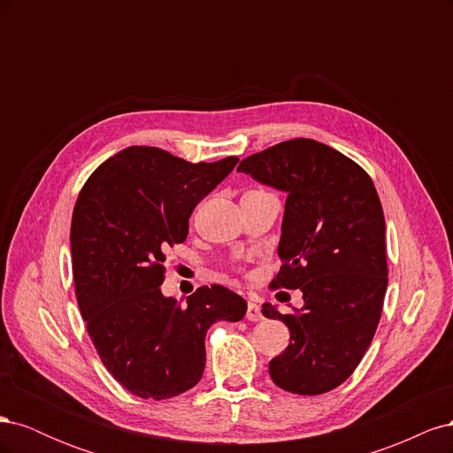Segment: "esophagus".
<instances>
[{"label": "esophagus", "instance_id": "1", "mask_svg": "<svg viewBox=\"0 0 453 453\" xmlns=\"http://www.w3.org/2000/svg\"><path fill=\"white\" fill-rule=\"evenodd\" d=\"M245 318H248L250 321L263 319V311H260V306L255 303H248V313H245Z\"/></svg>", "mask_w": 453, "mask_h": 453}]
</instances>
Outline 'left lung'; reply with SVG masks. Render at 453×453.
<instances>
[{
	"label": "left lung",
	"mask_w": 453,
	"mask_h": 453,
	"mask_svg": "<svg viewBox=\"0 0 453 453\" xmlns=\"http://www.w3.org/2000/svg\"><path fill=\"white\" fill-rule=\"evenodd\" d=\"M238 172L287 195L272 287L303 291L304 306L268 319L291 342L270 361L278 388L321 395L346 381L374 338L388 291L386 219L368 173L315 140H291L240 162Z\"/></svg>",
	"instance_id": "left-lung-1"
}]
</instances>
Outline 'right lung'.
I'll use <instances>...</instances> for the list:
<instances>
[{
  "label": "right lung",
  "mask_w": 453,
  "mask_h": 453,
  "mask_svg": "<svg viewBox=\"0 0 453 453\" xmlns=\"http://www.w3.org/2000/svg\"><path fill=\"white\" fill-rule=\"evenodd\" d=\"M236 164L238 157L193 164L134 145L105 160L77 198L70 234L77 303L105 368L142 399L195 388L208 328L248 311L223 285L200 287L185 306L160 291L164 253L185 242L190 213Z\"/></svg>",
  "instance_id": "right-lung-1"
}]
</instances>
